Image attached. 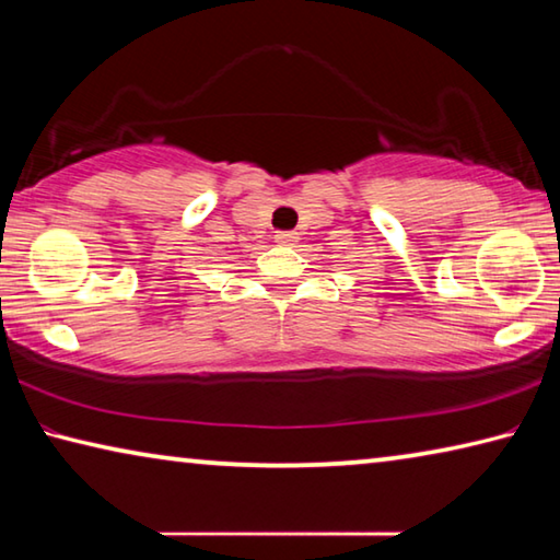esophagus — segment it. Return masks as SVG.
I'll use <instances>...</instances> for the list:
<instances>
[{"mask_svg": "<svg viewBox=\"0 0 560 560\" xmlns=\"http://www.w3.org/2000/svg\"><path fill=\"white\" fill-rule=\"evenodd\" d=\"M273 240H277V244H281V246H293L299 242V234L296 232H277L273 234Z\"/></svg>", "mask_w": 560, "mask_h": 560, "instance_id": "34e87169", "label": "esophagus"}]
</instances>
